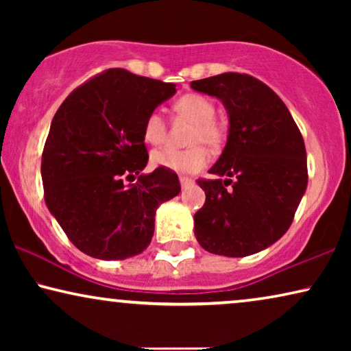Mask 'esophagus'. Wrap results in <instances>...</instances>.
I'll return each mask as SVG.
<instances>
[{
	"instance_id": "1",
	"label": "esophagus",
	"mask_w": 351,
	"mask_h": 351,
	"mask_svg": "<svg viewBox=\"0 0 351 351\" xmlns=\"http://www.w3.org/2000/svg\"><path fill=\"white\" fill-rule=\"evenodd\" d=\"M191 184H193V180L189 179V177H185V176H180V185H182V189H186V186H190Z\"/></svg>"
}]
</instances>
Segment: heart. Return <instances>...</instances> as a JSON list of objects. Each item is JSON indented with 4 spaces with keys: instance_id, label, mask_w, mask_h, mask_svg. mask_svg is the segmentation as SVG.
Wrapping results in <instances>:
<instances>
[{
    "instance_id": "b5f03b06",
    "label": "heart",
    "mask_w": 351,
    "mask_h": 351,
    "mask_svg": "<svg viewBox=\"0 0 351 351\" xmlns=\"http://www.w3.org/2000/svg\"><path fill=\"white\" fill-rule=\"evenodd\" d=\"M174 110L179 117L193 123L189 134L190 148L176 150V148H160L152 153V165L176 172L195 174L204 169L209 162V153L203 147L219 150L227 138V126L215 118V104L203 94H185L176 100ZM167 126L162 114L158 110L148 113L143 121V138L152 145L165 143Z\"/></svg>"
}]
</instances>
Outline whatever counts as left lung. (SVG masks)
I'll return each mask as SVG.
<instances>
[{"mask_svg": "<svg viewBox=\"0 0 351 351\" xmlns=\"http://www.w3.org/2000/svg\"><path fill=\"white\" fill-rule=\"evenodd\" d=\"M191 88L222 100L230 118L227 145L209 171L219 179H198L206 203L195 214L196 239L219 256H251L294 220L308 184L304 137L285 102L251 75L230 71Z\"/></svg>", "mask_w": 351, "mask_h": 351, "instance_id": "1", "label": "left lung"}]
</instances>
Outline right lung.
<instances>
[{
	"mask_svg": "<svg viewBox=\"0 0 351 351\" xmlns=\"http://www.w3.org/2000/svg\"><path fill=\"white\" fill-rule=\"evenodd\" d=\"M174 93L172 83L110 69L78 86L52 118L41 158L45 201L88 256L141 254L153 238L156 208L180 193L174 171L141 174L148 162L143 121Z\"/></svg>",
	"mask_w": 351,
	"mask_h": 351,
	"instance_id": "obj_1",
	"label": "right lung"
}]
</instances>
